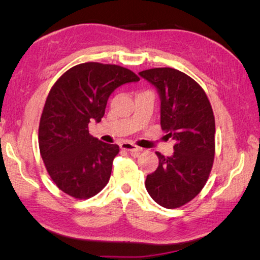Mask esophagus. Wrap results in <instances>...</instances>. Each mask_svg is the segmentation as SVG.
<instances>
[{
	"label": "esophagus",
	"mask_w": 260,
	"mask_h": 260,
	"mask_svg": "<svg viewBox=\"0 0 260 260\" xmlns=\"http://www.w3.org/2000/svg\"><path fill=\"white\" fill-rule=\"evenodd\" d=\"M120 148L122 149V150H126V151H128L131 155H133V156H138L139 153L142 151V148H140V147H136L135 144H133V143H128V142H124V143H121L120 144Z\"/></svg>",
	"instance_id": "34e87169"
}]
</instances>
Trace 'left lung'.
Here are the masks:
<instances>
[{
	"instance_id": "left-lung-1",
	"label": "left lung",
	"mask_w": 260,
	"mask_h": 260,
	"mask_svg": "<svg viewBox=\"0 0 260 260\" xmlns=\"http://www.w3.org/2000/svg\"><path fill=\"white\" fill-rule=\"evenodd\" d=\"M139 74L157 88L161 129L175 142L172 156L156 152L159 165L147 175L146 188L162 208H180L199 195L212 169L215 151L212 108L203 88L179 70L156 68Z\"/></svg>"
}]
</instances>
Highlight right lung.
Wrapping results in <instances>:
<instances>
[{
  "mask_svg": "<svg viewBox=\"0 0 260 260\" xmlns=\"http://www.w3.org/2000/svg\"><path fill=\"white\" fill-rule=\"evenodd\" d=\"M139 80L119 65L88 61L68 70L51 87L39 125V148L61 191L87 200L107 186L119 147L93 138L88 125L101 121L116 88Z\"/></svg>",
  "mask_w": 260,
  "mask_h": 260,
  "instance_id": "add662e5",
  "label": "right lung"
}]
</instances>
